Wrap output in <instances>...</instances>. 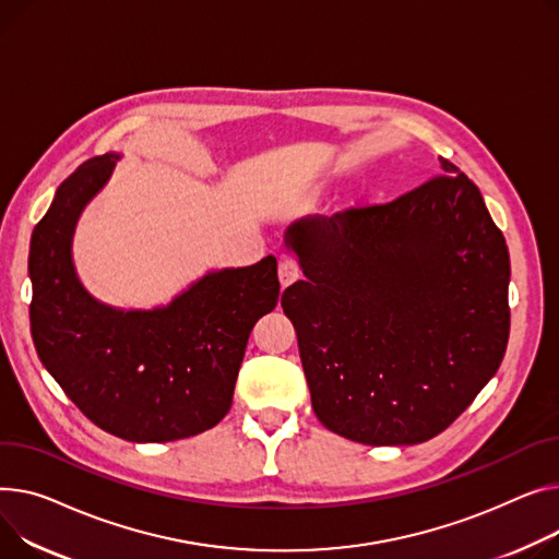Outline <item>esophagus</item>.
<instances>
[{
    "instance_id": "esophagus-1",
    "label": "esophagus",
    "mask_w": 559,
    "mask_h": 559,
    "mask_svg": "<svg viewBox=\"0 0 559 559\" xmlns=\"http://www.w3.org/2000/svg\"><path fill=\"white\" fill-rule=\"evenodd\" d=\"M299 276H301L299 263H296L292 255H281V260H278V281H281V285L287 287Z\"/></svg>"
}]
</instances>
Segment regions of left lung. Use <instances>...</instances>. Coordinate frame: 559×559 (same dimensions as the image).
<instances>
[{"label": "left lung", "mask_w": 559, "mask_h": 559, "mask_svg": "<svg viewBox=\"0 0 559 559\" xmlns=\"http://www.w3.org/2000/svg\"><path fill=\"white\" fill-rule=\"evenodd\" d=\"M285 242L306 281L281 306L330 431L373 448L425 442L497 373L510 255L452 162L393 202L294 222Z\"/></svg>", "instance_id": "obj_1"}]
</instances>
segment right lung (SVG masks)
Wrapping results in <instances>:
<instances>
[{
	"mask_svg": "<svg viewBox=\"0 0 559 559\" xmlns=\"http://www.w3.org/2000/svg\"><path fill=\"white\" fill-rule=\"evenodd\" d=\"M119 155L81 164L31 238V334L67 397L130 442L198 436L229 414L253 323L278 304L276 258L209 272L155 310L98 304L73 270L71 238Z\"/></svg>",
	"mask_w": 559,
	"mask_h": 559,
	"instance_id": "add662e5",
	"label": "right lung"
}]
</instances>
